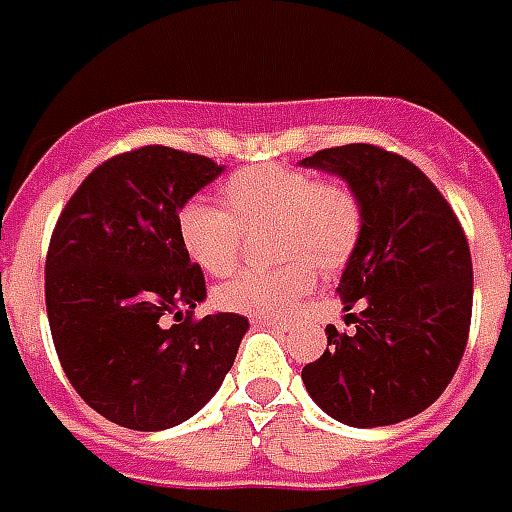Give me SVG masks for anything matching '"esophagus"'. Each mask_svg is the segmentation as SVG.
Returning <instances> with one entry per match:
<instances>
[{
  "mask_svg": "<svg viewBox=\"0 0 512 512\" xmlns=\"http://www.w3.org/2000/svg\"><path fill=\"white\" fill-rule=\"evenodd\" d=\"M256 322L270 325V328H275V331H286V320H275V317H256Z\"/></svg>",
  "mask_w": 512,
  "mask_h": 512,
  "instance_id": "1",
  "label": "esophagus"
}]
</instances>
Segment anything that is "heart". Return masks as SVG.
<instances>
[{
    "instance_id": "obj_1",
    "label": "heart",
    "mask_w": 512,
    "mask_h": 512,
    "mask_svg": "<svg viewBox=\"0 0 512 512\" xmlns=\"http://www.w3.org/2000/svg\"><path fill=\"white\" fill-rule=\"evenodd\" d=\"M267 231L275 267L242 270L215 289V303L234 314L281 317L314 286V267L339 273L364 234V206L344 181L317 179L286 165H256L231 173L223 206L190 201L176 215V234L192 264L226 275L239 262L245 231Z\"/></svg>"
}]
</instances>
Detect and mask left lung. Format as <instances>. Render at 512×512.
<instances>
[{"label": "left lung", "instance_id": "1", "mask_svg": "<svg viewBox=\"0 0 512 512\" xmlns=\"http://www.w3.org/2000/svg\"><path fill=\"white\" fill-rule=\"evenodd\" d=\"M300 165L342 176L364 206V234L339 281L355 331L325 328L303 366L311 400L350 427H380L430 408L458 369L471 325L469 239L413 162L369 143L322 148Z\"/></svg>", "mask_w": 512, "mask_h": 512}]
</instances>
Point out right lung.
Wrapping results in <instances>:
<instances>
[{
    "label": "right lung",
    "mask_w": 512,
    "mask_h": 512,
    "mask_svg": "<svg viewBox=\"0 0 512 512\" xmlns=\"http://www.w3.org/2000/svg\"><path fill=\"white\" fill-rule=\"evenodd\" d=\"M223 168L201 154L140 146L93 168L57 217L46 314L76 394L129 430H165L220 389L248 331L242 314L195 311L206 281L176 215Z\"/></svg>",
    "instance_id": "1"
}]
</instances>
